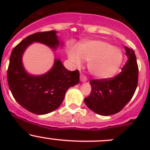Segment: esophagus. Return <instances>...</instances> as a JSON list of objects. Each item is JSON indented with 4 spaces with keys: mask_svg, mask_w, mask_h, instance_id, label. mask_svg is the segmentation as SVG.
Instances as JSON below:
<instances>
[{
    "mask_svg": "<svg viewBox=\"0 0 150 150\" xmlns=\"http://www.w3.org/2000/svg\"><path fill=\"white\" fill-rule=\"evenodd\" d=\"M80 78H81V81L84 82V81H87V77L86 75H84L83 74H81V76H80Z\"/></svg>",
    "mask_w": 150,
    "mask_h": 150,
    "instance_id": "34e87169",
    "label": "esophagus"
}]
</instances>
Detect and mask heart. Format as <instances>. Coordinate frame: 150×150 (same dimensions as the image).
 I'll use <instances>...</instances> for the list:
<instances>
[{
  "instance_id": "heart-1",
  "label": "heart",
  "mask_w": 150,
  "mask_h": 150,
  "mask_svg": "<svg viewBox=\"0 0 150 150\" xmlns=\"http://www.w3.org/2000/svg\"><path fill=\"white\" fill-rule=\"evenodd\" d=\"M68 57L74 64L78 66L82 64L83 59L88 61L89 72L99 78L113 76L122 62V54L119 48L100 40L84 42L80 44L78 49L71 48Z\"/></svg>"
}]
</instances>
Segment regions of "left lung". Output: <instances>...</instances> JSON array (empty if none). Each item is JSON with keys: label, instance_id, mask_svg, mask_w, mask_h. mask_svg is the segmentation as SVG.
Segmentation results:
<instances>
[{"label": "left lung", "instance_id": "8db88e82", "mask_svg": "<svg viewBox=\"0 0 150 150\" xmlns=\"http://www.w3.org/2000/svg\"><path fill=\"white\" fill-rule=\"evenodd\" d=\"M125 48L128 60L118 75L90 81L91 92L84 102L90 110L101 115L119 112L132 99L137 89L139 77L137 57L134 50Z\"/></svg>", "mask_w": 150, "mask_h": 150}]
</instances>
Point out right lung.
Listing matches in <instances>:
<instances>
[{
  "instance_id": "obj_1",
  "label": "right lung",
  "mask_w": 150,
  "mask_h": 150,
  "mask_svg": "<svg viewBox=\"0 0 150 150\" xmlns=\"http://www.w3.org/2000/svg\"><path fill=\"white\" fill-rule=\"evenodd\" d=\"M33 42H40L53 48L59 44L55 30L28 36L12 50L7 81L13 98L22 107L34 114L45 115L62 103L67 89L79 83L80 72L78 69L68 70L60 60L56 59L52 69L45 75H28L22 65V56Z\"/></svg>"
}]
</instances>
